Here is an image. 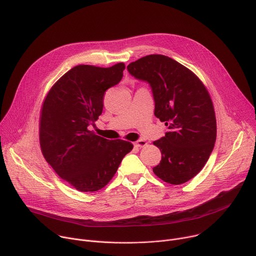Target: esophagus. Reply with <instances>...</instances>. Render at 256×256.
Segmentation results:
<instances>
[{
	"label": "esophagus",
	"instance_id": "34e87169",
	"mask_svg": "<svg viewBox=\"0 0 256 256\" xmlns=\"http://www.w3.org/2000/svg\"><path fill=\"white\" fill-rule=\"evenodd\" d=\"M146 144H147V142H146L144 140H138L134 142V147L136 148H142V147H144Z\"/></svg>",
	"mask_w": 256,
	"mask_h": 256
}]
</instances>
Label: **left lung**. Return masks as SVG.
<instances>
[{
    "label": "left lung",
    "instance_id": "8db88e82",
    "mask_svg": "<svg viewBox=\"0 0 256 256\" xmlns=\"http://www.w3.org/2000/svg\"><path fill=\"white\" fill-rule=\"evenodd\" d=\"M132 76L150 84L155 116L169 132L153 144L161 162L153 172L170 184L194 178L214 149L216 122L210 96L202 82L186 66L162 54H150L128 66Z\"/></svg>",
    "mask_w": 256,
    "mask_h": 256
}]
</instances>
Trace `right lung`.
<instances>
[{
	"label": "right lung",
	"instance_id": "obj_1",
	"mask_svg": "<svg viewBox=\"0 0 256 256\" xmlns=\"http://www.w3.org/2000/svg\"><path fill=\"white\" fill-rule=\"evenodd\" d=\"M124 62L110 68L79 64L56 81L42 104L40 140L46 162L77 190L97 192L118 171L132 144L88 130L103 109L105 91L120 82Z\"/></svg>",
	"mask_w": 256,
	"mask_h": 256
}]
</instances>
